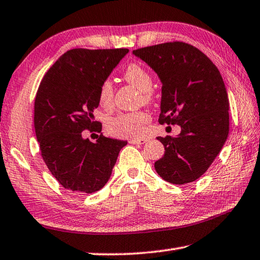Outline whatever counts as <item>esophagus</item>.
Instances as JSON below:
<instances>
[{
  "instance_id": "esophagus-1",
  "label": "esophagus",
  "mask_w": 260,
  "mask_h": 260,
  "mask_svg": "<svg viewBox=\"0 0 260 260\" xmlns=\"http://www.w3.org/2000/svg\"><path fill=\"white\" fill-rule=\"evenodd\" d=\"M147 139H131L129 140V143H132V144H144L147 142Z\"/></svg>"
}]
</instances>
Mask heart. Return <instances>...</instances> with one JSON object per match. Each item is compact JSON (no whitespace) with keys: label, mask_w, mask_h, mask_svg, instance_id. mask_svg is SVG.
<instances>
[{"label":"heart","mask_w":260,"mask_h":260,"mask_svg":"<svg viewBox=\"0 0 260 260\" xmlns=\"http://www.w3.org/2000/svg\"><path fill=\"white\" fill-rule=\"evenodd\" d=\"M124 79L142 91L144 101L152 99V78L146 69L139 64H129L124 70ZM100 103L103 107H110L113 101V87L110 81H104L99 91ZM149 122V116L143 111L125 113L113 119L109 125V131L113 135L126 136V138H138L144 134L146 125Z\"/></svg>","instance_id":"1"}]
</instances>
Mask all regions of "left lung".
Listing matches in <instances>:
<instances>
[{"mask_svg": "<svg viewBox=\"0 0 260 260\" xmlns=\"http://www.w3.org/2000/svg\"><path fill=\"white\" fill-rule=\"evenodd\" d=\"M161 82L160 124L181 128L177 136L157 138L165 152L155 162L165 181L184 184L202 177L225 144L230 102L217 67L197 48L167 42L133 50Z\"/></svg>", "mask_w": 260, "mask_h": 260, "instance_id": "left-lung-1", "label": "left lung"}]
</instances>
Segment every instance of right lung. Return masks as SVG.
I'll return each mask as SVG.
<instances>
[{"instance_id":"right-lung-1","label":"right lung","mask_w":260,"mask_h":260,"mask_svg":"<svg viewBox=\"0 0 260 260\" xmlns=\"http://www.w3.org/2000/svg\"><path fill=\"white\" fill-rule=\"evenodd\" d=\"M128 49H72L61 55L43 77L34 104L35 134L46 165L65 189L91 193L111 177L127 141L105 138L96 142L82 131L95 128L99 91Z\"/></svg>"}]
</instances>
